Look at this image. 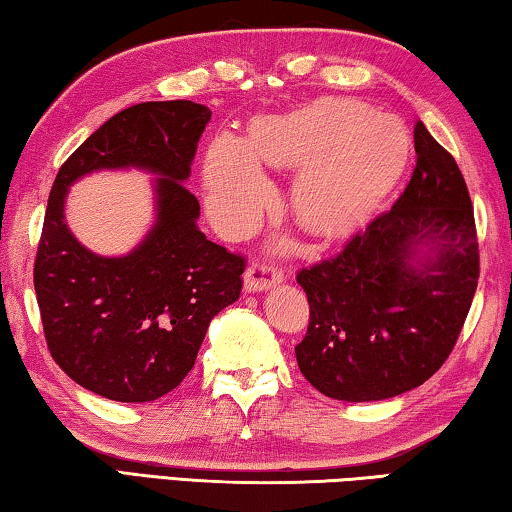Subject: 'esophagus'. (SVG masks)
Here are the masks:
<instances>
[{"mask_svg":"<svg viewBox=\"0 0 512 512\" xmlns=\"http://www.w3.org/2000/svg\"><path fill=\"white\" fill-rule=\"evenodd\" d=\"M282 271L275 266H266V264H259L253 262L244 273V289L248 293H257V291H268L277 287V284H282Z\"/></svg>","mask_w":512,"mask_h":512,"instance_id":"1","label":"esophagus"}]
</instances>
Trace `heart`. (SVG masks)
<instances>
[{
    "mask_svg": "<svg viewBox=\"0 0 512 512\" xmlns=\"http://www.w3.org/2000/svg\"><path fill=\"white\" fill-rule=\"evenodd\" d=\"M391 155V124L345 103L318 101L287 115L259 117L248 142L219 133L207 146V212L225 237H244L273 194L259 162L273 169L298 167L289 192L296 221L318 237L343 235L375 205Z\"/></svg>",
    "mask_w": 512,
    "mask_h": 512,
    "instance_id": "obj_1",
    "label": "heart"
}]
</instances>
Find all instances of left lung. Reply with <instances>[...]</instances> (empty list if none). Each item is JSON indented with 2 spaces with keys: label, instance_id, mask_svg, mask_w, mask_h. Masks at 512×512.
Segmentation results:
<instances>
[{
  "label": "left lung",
  "instance_id": "1",
  "mask_svg": "<svg viewBox=\"0 0 512 512\" xmlns=\"http://www.w3.org/2000/svg\"><path fill=\"white\" fill-rule=\"evenodd\" d=\"M413 142L418 160L391 210L298 273L309 327L296 359L334 400L379 402L424 384L472 305L479 244L463 173L420 119Z\"/></svg>",
  "mask_w": 512,
  "mask_h": 512
}]
</instances>
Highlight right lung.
<instances>
[{
    "instance_id": "1",
    "label": "right lung",
    "mask_w": 512,
    "mask_h": 512,
    "mask_svg": "<svg viewBox=\"0 0 512 512\" xmlns=\"http://www.w3.org/2000/svg\"><path fill=\"white\" fill-rule=\"evenodd\" d=\"M210 108L137 103L110 117L60 167L51 187L33 284L54 361L115 402H153L194 368L212 318L241 293L244 257L198 230L201 205L183 185ZM155 175L154 225L131 254L85 249L64 221L66 192L94 170Z\"/></svg>"
}]
</instances>
